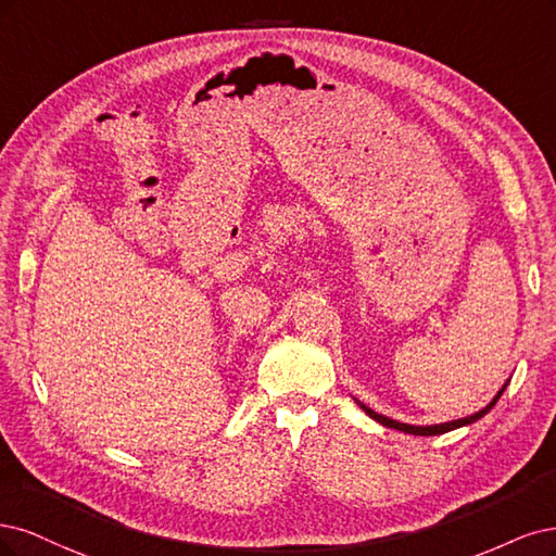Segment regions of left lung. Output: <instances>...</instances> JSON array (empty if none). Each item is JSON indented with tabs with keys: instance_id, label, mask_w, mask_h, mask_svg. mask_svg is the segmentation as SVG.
<instances>
[{
	"instance_id": "8db88e82",
	"label": "left lung",
	"mask_w": 556,
	"mask_h": 556,
	"mask_svg": "<svg viewBox=\"0 0 556 556\" xmlns=\"http://www.w3.org/2000/svg\"><path fill=\"white\" fill-rule=\"evenodd\" d=\"M506 386H508V381H506ZM506 386L501 388L496 395H494V400L485 406V408H480L478 414H473V416H467V418H459V420H451V422H439V425H406V422H397V420H392V418H386V416H381V414H376V410H371L369 406H365L363 402H357V406H361L365 414L369 416V418H374L376 422H381L383 427H390V429H400V432H404V434H414V437H437V434H445V432H453V429H457V427H467V425H471V422H476V420H480L482 416L485 414H490L492 410V406L498 402V397L504 395V390H506Z\"/></svg>"
}]
</instances>
